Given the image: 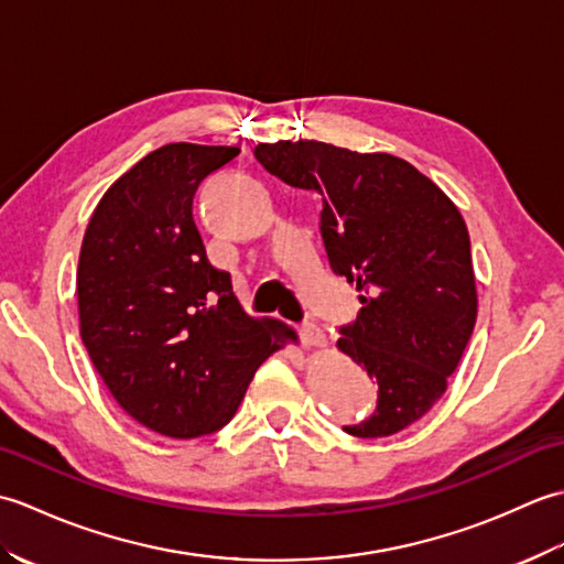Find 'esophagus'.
Returning a JSON list of instances; mask_svg holds the SVG:
<instances>
[{
	"mask_svg": "<svg viewBox=\"0 0 564 564\" xmlns=\"http://www.w3.org/2000/svg\"><path fill=\"white\" fill-rule=\"evenodd\" d=\"M301 337L307 349H325L327 346V337L317 325H303L301 327Z\"/></svg>",
	"mask_w": 564,
	"mask_h": 564,
	"instance_id": "obj_1",
	"label": "esophagus"
}]
</instances>
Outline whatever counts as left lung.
<instances>
[{"label":"left lung","mask_w":564,"mask_h":564,"mask_svg":"<svg viewBox=\"0 0 564 564\" xmlns=\"http://www.w3.org/2000/svg\"><path fill=\"white\" fill-rule=\"evenodd\" d=\"M254 154L281 182L322 196L332 269L361 293L337 349L378 380V410L344 431L398 434L441 400L475 329V269L460 210L388 152L297 140L261 142Z\"/></svg>","instance_id":"8db88e82"}]
</instances>
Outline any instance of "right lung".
Segmentation results:
<instances>
[{
  "label": "right lung",
  "instance_id": "obj_1",
  "mask_svg": "<svg viewBox=\"0 0 564 564\" xmlns=\"http://www.w3.org/2000/svg\"><path fill=\"white\" fill-rule=\"evenodd\" d=\"M239 148L170 142L118 176L94 208L77 267L79 337L138 424L196 438L235 416L257 368L297 344L249 317L194 225L198 184Z\"/></svg>",
  "mask_w": 564,
  "mask_h": 564
}]
</instances>
